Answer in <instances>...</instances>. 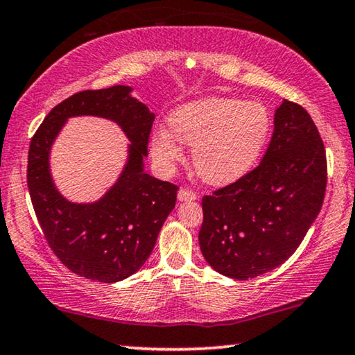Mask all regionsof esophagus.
Wrapping results in <instances>:
<instances>
[{
	"instance_id": "esophagus-1",
	"label": "esophagus",
	"mask_w": 355,
	"mask_h": 355,
	"mask_svg": "<svg viewBox=\"0 0 355 355\" xmlns=\"http://www.w3.org/2000/svg\"><path fill=\"white\" fill-rule=\"evenodd\" d=\"M198 199V194H196L193 189L189 188H180L178 189V200H196Z\"/></svg>"
}]
</instances>
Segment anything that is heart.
Segmentation results:
<instances>
[{
  "label": "heart",
  "mask_w": 355,
  "mask_h": 355,
  "mask_svg": "<svg viewBox=\"0 0 355 355\" xmlns=\"http://www.w3.org/2000/svg\"><path fill=\"white\" fill-rule=\"evenodd\" d=\"M272 119L258 102L210 97L177 108L168 118L171 132L151 137V153L162 164L180 159L177 141L193 146V166L211 184L236 182L260 161Z\"/></svg>",
  "instance_id": "b5f03b06"
}]
</instances>
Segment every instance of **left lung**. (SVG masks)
I'll return each instance as SVG.
<instances>
[{
    "label": "left lung",
    "instance_id": "1",
    "mask_svg": "<svg viewBox=\"0 0 355 355\" xmlns=\"http://www.w3.org/2000/svg\"><path fill=\"white\" fill-rule=\"evenodd\" d=\"M327 188V155L301 105L284 100L261 162L202 198L200 252L215 271L247 280L293 255L319 215Z\"/></svg>",
    "mask_w": 355,
    "mask_h": 355
}]
</instances>
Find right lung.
<instances>
[{
    "mask_svg": "<svg viewBox=\"0 0 355 355\" xmlns=\"http://www.w3.org/2000/svg\"><path fill=\"white\" fill-rule=\"evenodd\" d=\"M129 86L73 94L55 105L31 137L26 183L47 244L78 276L113 284L139 271L155 248L178 187L144 172L155 114L132 98ZM116 120L130 137V161L115 187L94 205H71L56 193L49 173V150L71 115Z\"/></svg>",
    "mask_w": 355,
    "mask_h": 355,
    "instance_id": "obj_1",
    "label": "right lung"
}]
</instances>
